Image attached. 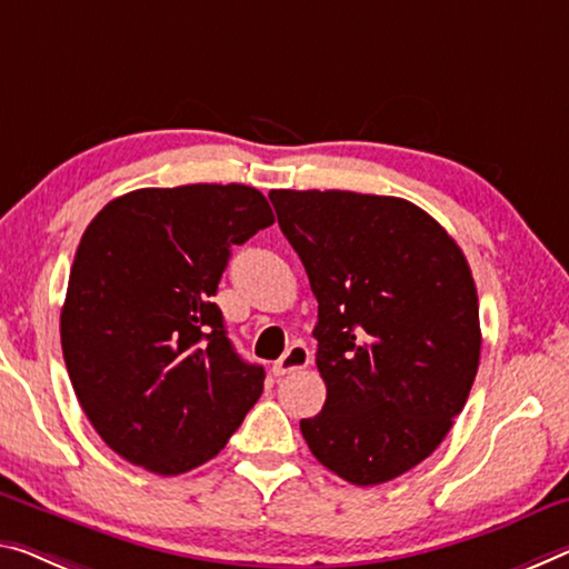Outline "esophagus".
Here are the masks:
<instances>
[{
  "label": "esophagus",
  "instance_id": "34e87169",
  "mask_svg": "<svg viewBox=\"0 0 569 569\" xmlns=\"http://www.w3.org/2000/svg\"><path fill=\"white\" fill-rule=\"evenodd\" d=\"M310 348L305 343H292L287 348L284 356L274 361L272 366V373L274 376H284V373H292V371H300V369H308L310 366Z\"/></svg>",
  "mask_w": 569,
  "mask_h": 569
}]
</instances>
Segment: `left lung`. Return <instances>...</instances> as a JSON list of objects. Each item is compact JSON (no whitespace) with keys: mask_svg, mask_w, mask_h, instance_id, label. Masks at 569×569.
Masks as SVG:
<instances>
[{"mask_svg":"<svg viewBox=\"0 0 569 569\" xmlns=\"http://www.w3.org/2000/svg\"><path fill=\"white\" fill-rule=\"evenodd\" d=\"M269 200L318 300L328 397L300 422L305 442L348 483H387L430 458L466 407L480 361L473 274L409 200L351 190Z\"/></svg>","mask_w":569,"mask_h":569,"instance_id":"1","label":"left lung"}]
</instances>
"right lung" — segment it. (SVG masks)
I'll return each instance as SVG.
<instances>
[{
	"label": "right lung",
	"instance_id": "right-lung-1",
	"mask_svg": "<svg viewBox=\"0 0 569 569\" xmlns=\"http://www.w3.org/2000/svg\"><path fill=\"white\" fill-rule=\"evenodd\" d=\"M274 223L249 186L142 188L83 231L60 312L78 405L101 440L157 476L216 458L257 405L247 363L211 300L231 247Z\"/></svg>",
	"mask_w": 569,
	"mask_h": 569
}]
</instances>
